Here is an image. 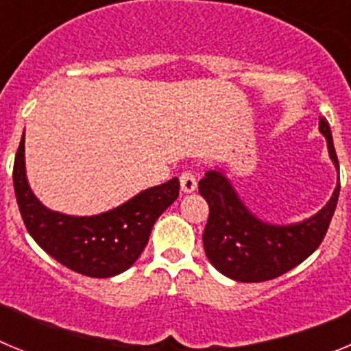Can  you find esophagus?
<instances>
[{"mask_svg":"<svg viewBox=\"0 0 351 351\" xmlns=\"http://www.w3.org/2000/svg\"><path fill=\"white\" fill-rule=\"evenodd\" d=\"M179 181H181V190L184 193H191V191L197 190V178L191 170H184V172L179 176Z\"/></svg>","mask_w":351,"mask_h":351,"instance_id":"esophagus-1","label":"esophagus"}]
</instances>
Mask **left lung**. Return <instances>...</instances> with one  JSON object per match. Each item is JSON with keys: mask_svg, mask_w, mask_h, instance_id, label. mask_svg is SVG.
Returning <instances> with one entry per match:
<instances>
[{"mask_svg": "<svg viewBox=\"0 0 351 351\" xmlns=\"http://www.w3.org/2000/svg\"><path fill=\"white\" fill-rule=\"evenodd\" d=\"M320 132L339 173L332 133L325 117H320ZM339 188L337 176L330 200L311 218L293 225H272L256 218L244 206L225 173L209 170L198 182V191L209 204V218L202 235L207 258L221 274L241 283H260L285 274L322 244L336 210Z\"/></svg>", "mask_w": 351, "mask_h": 351, "instance_id": "1", "label": "left lung"}]
</instances>
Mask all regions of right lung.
<instances>
[{
    "mask_svg": "<svg viewBox=\"0 0 351 351\" xmlns=\"http://www.w3.org/2000/svg\"><path fill=\"white\" fill-rule=\"evenodd\" d=\"M14 190L24 225L45 253L79 274L112 278L137 262L156 219L179 197V179L147 188L107 213L68 216L47 209L31 191L23 135L14 161Z\"/></svg>",
    "mask_w": 351,
    "mask_h": 351,
    "instance_id": "1",
    "label": "right lung"
}]
</instances>
